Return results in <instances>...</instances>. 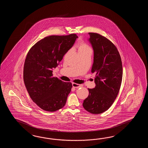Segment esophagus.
<instances>
[{
	"label": "esophagus",
	"instance_id": "1",
	"mask_svg": "<svg viewBox=\"0 0 148 148\" xmlns=\"http://www.w3.org/2000/svg\"><path fill=\"white\" fill-rule=\"evenodd\" d=\"M73 88H80V87H82V86H83V85H79V84H75V83L73 82Z\"/></svg>",
	"mask_w": 148,
	"mask_h": 148
}]
</instances>
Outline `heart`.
Wrapping results in <instances>:
<instances>
[{
  "label": "heart",
  "mask_w": 148,
  "mask_h": 148,
  "mask_svg": "<svg viewBox=\"0 0 148 148\" xmlns=\"http://www.w3.org/2000/svg\"><path fill=\"white\" fill-rule=\"evenodd\" d=\"M77 47L78 48V51H82L87 50L88 49H90L87 44L82 41L79 42L78 45H77Z\"/></svg>",
  "instance_id": "obj_1"
}]
</instances>
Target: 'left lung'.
<instances>
[{"instance_id":"1","label":"left lung","mask_w":148,"mask_h":148,"mask_svg":"<svg viewBox=\"0 0 148 148\" xmlns=\"http://www.w3.org/2000/svg\"><path fill=\"white\" fill-rule=\"evenodd\" d=\"M94 50L91 73H96L93 89L88 88L89 95L83 107L90 113L101 114L113 104L122 80V63L119 51L108 38L96 33H89Z\"/></svg>"}]
</instances>
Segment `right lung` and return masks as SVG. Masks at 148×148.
<instances>
[{"mask_svg": "<svg viewBox=\"0 0 148 148\" xmlns=\"http://www.w3.org/2000/svg\"><path fill=\"white\" fill-rule=\"evenodd\" d=\"M78 36L50 35L38 41L25 59L23 78L30 97L41 109L54 112L64 106L73 87L53 76V70L75 43Z\"/></svg>", "mask_w": 148, "mask_h": 148, "instance_id": "1", "label": "right lung"}]
</instances>
